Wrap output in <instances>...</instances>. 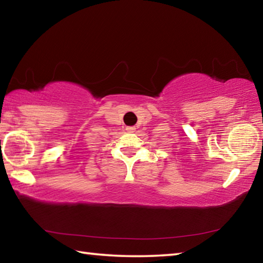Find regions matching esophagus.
I'll use <instances>...</instances> for the list:
<instances>
[{"label":"esophagus","mask_w":263,"mask_h":263,"mask_svg":"<svg viewBox=\"0 0 263 263\" xmlns=\"http://www.w3.org/2000/svg\"><path fill=\"white\" fill-rule=\"evenodd\" d=\"M126 131L127 132H135L136 131V127L135 126H127L126 127Z\"/></svg>","instance_id":"1"}]
</instances>
